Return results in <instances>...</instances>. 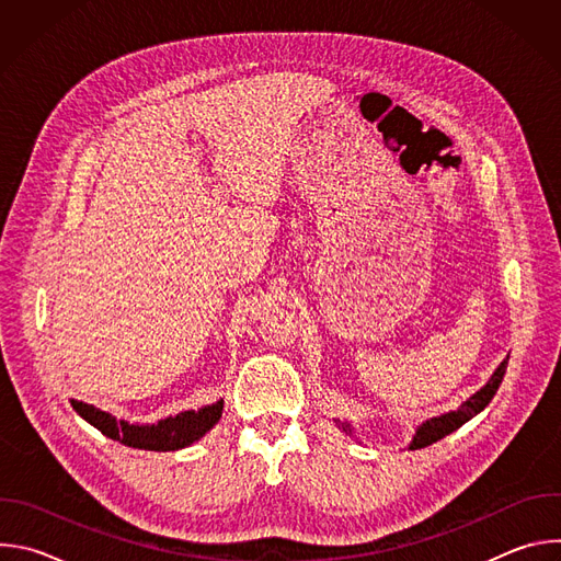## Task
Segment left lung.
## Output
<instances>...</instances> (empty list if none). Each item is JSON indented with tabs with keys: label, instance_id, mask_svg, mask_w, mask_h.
Masks as SVG:
<instances>
[{
	"label": "left lung",
	"instance_id": "left-lung-1",
	"mask_svg": "<svg viewBox=\"0 0 561 561\" xmlns=\"http://www.w3.org/2000/svg\"><path fill=\"white\" fill-rule=\"evenodd\" d=\"M506 364H508V357L497 366V370L493 373V377L489 379V383H486L484 388H479L470 399H466V402H463L457 411L424 422V424L417 428V435L413 437L411 448L417 450V448H424V446L435 444L437 439H442V437L450 435L453 431H457L461 424H466V422H468L470 417H474L479 411H484V409L489 407L491 399L495 397V392H497L502 379H504ZM344 431H346V428H344Z\"/></svg>",
	"mask_w": 561,
	"mask_h": 561
}]
</instances>
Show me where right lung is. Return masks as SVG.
I'll return each instance as SVG.
<instances>
[{"instance_id": "obj_1", "label": "right lung", "mask_w": 561, "mask_h": 561, "mask_svg": "<svg viewBox=\"0 0 561 561\" xmlns=\"http://www.w3.org/2000/svg\"><path fill=\"white\" fill-rule=\"evenodd\" d=\"M72 409L75 413L82 415L89 424H93L98 431H102L106 437L130 446V448H141V450H180L184 446H191L197 442L202 435H206L221 417L224 402L219 399L213 407H204L199 411H184L175 417H167L157 424L150 426H137L128 424L124 420H115L113 415L84 404V402H75L72 399Z\"/></svg>"}]
</instances>
